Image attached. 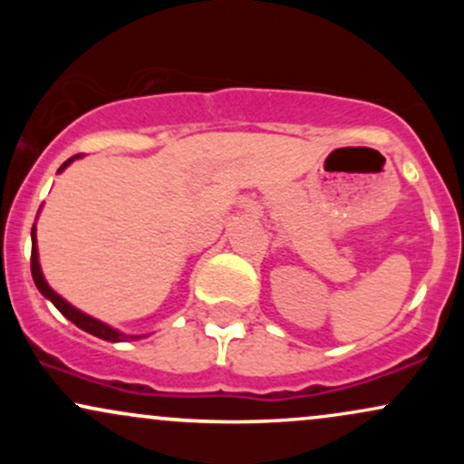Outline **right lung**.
<instances>
[{"label":"right lung","instance_id":"1","mask_svg":"<svg viewBox=\"0 0 464 464\" xmlns=\"http://www.w3.org/2000/svg\"><path fill=\"white\" fill-rule=\"evenodd\" d=\"M80 157H82V154H76V157L67 159V161L63 163L61 168H58V172H63V169H65L69 163H73ZM30 262H32V279H34V285L39 287L41 295H44L47 301L54 303L56 310L61 312L65 318H69V321L76 324V327L82 329V332H87V334H92V335H98V338L109 340V343H124V340H140V338H143V335H135V334H121L120 329L111 327V324L98 321V318L89 316V314H84L82 310H78V307H73L72 303L63 299V296L58 295V292L52 290L50 284H47V281H45L44 270H41V264H39V248H36V225H32V259H30Z\"/></svg>","mask_w":464,"mask_h":464}]
</instances>
